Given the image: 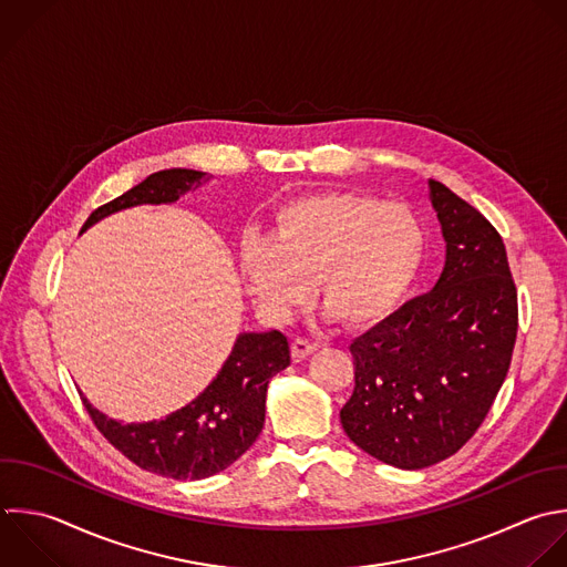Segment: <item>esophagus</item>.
I'll list each match as a JSON object with an SVG mask.
<instances>
[{"mask_svg": "<svg viewBox=\"0 0 567 567\" xmlns=\"http://www.w3.org/2000/svg\"><path fill=\"white\" fill-rule=\"evenodd\" d=\"M317 348H319V346H317L315 341H310V339H303V337H297V339L290 343V352H292V359H297V361L306 359V357H308V354H312Z\"/></svg>", "mask_w": 567, "mask_h": 567, "instance_id": "obj_1", "label": "esophagus"}]
</instances>
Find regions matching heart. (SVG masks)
<instances>
[{
	"label": "heart",
	"instance_id": "heart-1",
	"mask_svg": "<svg viewBox=\"0 0 567 567\" xmlns=\"http://www.w3.org/2000/svg\"><path fill=\"white\" fill-rule=\"evenodd\" d=\"M425 228L405 204L354 190L295 197L270 217V237L241 244L239 268L261 310L286 317L310 297L348 328L392 315L414 284Z\"/></svg>",
	"mask_w": 567,
	"mask_h": 567
}]
</instances>
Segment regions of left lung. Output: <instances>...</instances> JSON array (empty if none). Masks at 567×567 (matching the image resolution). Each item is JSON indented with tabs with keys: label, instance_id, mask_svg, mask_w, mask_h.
<instances>
[{
	"label": "left lung",
	"instance_id": "1",
	"mask_svg": "<svg viewBox=\"0 0 567 567\" xmlns=\"http://www.w3.org/2000/svg\"><path fill=\"white\" fill-rule=\"evenodd\" d=\"M430 199L445 268L434 290L350 343L354 390L339 414L354 445L403 470L434 465L474 436L505 381L518 328L496 228L434 179Z\"/></svg>",
	"mask_w": 567,
	"mask_h": 567
}]
</instances>
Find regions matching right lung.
<instances>
[{
    "mask_svg": "<svg viewBox=\"0 0 567 567\" xmlns=\"http://www.w3.org/2000/svg\"><path fill=\"white\" fill-rule=\"evenodd\" d=\"M206 173L171 168L146 177L122 197L91 213L82 233L111 213L140 204L177 202L204 182ZM290 363L288 339L279 330L241 334L215 381L186 408L162 421L122 425L86 399L97 430L135 465L171 478H206L235 463L259 436L266 416V388Z\"/></svg>",
    "mask_w": 567,
    "mask_h": 567,
    "instance_id": "obj_1",
    "label": "right lung"
}]
</instances>
